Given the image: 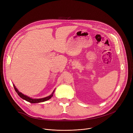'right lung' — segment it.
Wrapping results in <instances>:
<instances>
[{
	"mask_svg": "<svg viewBox=\"0 0 133 133\" xmlns=\"http://www.w3.org/2000/svg\"><path fill=\"white\" fill-rule=\"evenodd\" d=\"M14 88H15V91H16V92L18 94V95L19 96L22 98H23V99L29 102V103H41V102H45V101H48L49 100V99H50L52 95H53V93L54 92V91H53L52 94L51 95H50V96H48V97H45V98H40V99H32L26 95H24L23 94H22V92H19L18 89L16 88V87L15 86V85H14Z\"/></svg>",
	"mask_w": 133,
	"mask_h": 133,
	"instance_id": "right-lung-1",
	"label": "right lung"
}]
</instances>
